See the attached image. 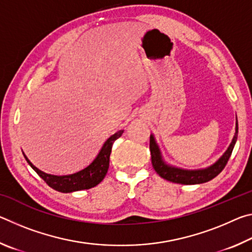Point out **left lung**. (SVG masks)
<instances>
[{
    "mask_svg": "<svg viewBox=\"0 0 252 252\" xmlns=\"http://www.w3.org/2000/svg\"><path fill=\"white\" fill-rule=\"evenodd\" d=\"M238 136V122L236 123V134H234L232 142L230 144L228 150L224 152V155L220 158V159L216 162L215 164L211 165L207 169L202 170H182L173 167H169L164 163L161 159V155L158 148L157 143L153 139V136H150V152H151V162L153 168H155L156 172L159 174L161 178L164 180H168L170 182L180 183V185H198V183H204L212 180L224 169L225 164L229 160L230 156H231L234 144L237 141Z\"/></svg>",
    "mask_w": 252,
    "mask_h": 252,
    "instance_id": "1",
    "label": "left lung"
}]
</instances>
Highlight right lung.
I'll use <instances>...</instances> for the list:
<instances>
[{
	"label": "right lung",
	"instance_id": "1",
	"mask_svg": "<svg viewBox=\"0 0 252 252\" xmlns=\"http://www.w3.org/2000/svg\"><path fill=\"white\" fill-rule=\"evenodd\" d=\"M122 133L123 130H120L118 131L117 133H114L112 136H110V138L106 140L104 146L102 147L100 153L95 158V160L93 161L88 168L81 170V171L76 173L70 174V176L59 177L44 173L36 167H34L27 157L24 156V158L27 159L28 163L31 165L34 171L39 174V176L46 182V185L52 188V189L59 191V192L69 193L73 192V191L91 189V188L99 185V183L104 179L109 169L110 155L111 150H112V146L114 141L120 138Z\"/></svg>",
	"mask_w": 252,
	"mask_h": 252
}]
</instances>
